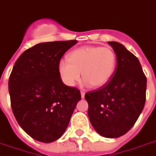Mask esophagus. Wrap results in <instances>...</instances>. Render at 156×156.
<instances>
[{
	"instance_id": "obj_1",
	"label": "esophagus",
	"mask_w": 156,
	"mask_h": 156,
	"mask_svg": "<svg viewBox=\"0 0 156 156\" xmlns=\"http://www.w3.org/2000/svg\"><path fill=\"white\" fill-rule=\"evenodd\" d=\"M84 96H85V93H84L83 91H82V92H81V98H84Z\"/></svg>"
}]
</instances>
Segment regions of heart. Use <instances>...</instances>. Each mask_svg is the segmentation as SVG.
I'll list each match as a JSON object with an SVG mask.
<instances>
[{
  "label": "heart",
  "instance_id": "b5f03b06",
  "mask_svg": "<svg viewBox=\"0 0 156 156\" xmlns=\"http://www.w3.org/2000/svg\"><path fill=\"white\" fill-rule=\"evenodd\" d=\"M116 64V56L109 47L84 46L68 55V60L58 63V73L64 83L74 86L80 80L81 72L87 84L99 88L112 78Z\"/></svg>",
  "mask_w": 156,
  "mask_h": 156
}]
</instances>
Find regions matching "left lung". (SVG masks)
I'll return each instance as SVG.
<instances>
[{"label":"left lung","instance_id":"left-lung-1","mask_svg":"<svg viewBox=\"0 0 156 156\" xmlns=\"http://www.w3.org/2000/svg\"><path fill=\"white\" fill-rule=\"evenodd\" d=\"M116 55V70L108 83L87 92L88 117L97 132L116 138L130 131L146 102V77L138 58L118 42H108Z\"/></svg>","mask_w":156,"mask_h":156}]
</instances>
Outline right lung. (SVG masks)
<instances>
[{
    "mask_svg": "<svg viewBox=\"0 0 156 156\" xmlns=\"http://www.w3.org/2000/svg\"><path fill=\"white\" fill-rule=\"evenodd\" d=\"M77 40L40 43L26 49L9 78L10 105L20 127L36 140H58L68 127L80 91L63 83L58 63Z\"/></svg>",
    "mask_w": 156,
    "mask_h": 156,
    "instance_id": "add662e5",
    "label": "right lung"
}]
</instances>
